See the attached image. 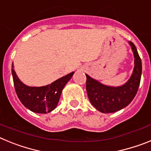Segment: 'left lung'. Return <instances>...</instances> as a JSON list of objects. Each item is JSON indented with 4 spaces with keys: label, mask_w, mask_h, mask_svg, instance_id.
<instances>
[{
    "label": "left lung",
    "mask_w": 151,
    "mask_h": 151,
    "mask_svg": "<svg viewBox=\"0 0 151 151\" xmlns=\"http://www.w3.org/2000/svg\"><path fill=\"white\" fill-rule=\"evenodd\" d=\"M134 57V67L132 76L122 86L112 87L101 84L86 75V91L89 101L98 111L114 113L127 106L134 99L141 82L142 64L135 45L129 41Z\"/></svg>",
    "instance_id": "1"
}]
</instances>
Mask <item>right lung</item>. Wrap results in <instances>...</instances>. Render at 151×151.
<instances>
[{"label":"right lung","mask_w":151,"mask_h":151,"mask_svg":"<svg viewBox=\"0 0 151 151\" xmlns=\"http://www.w3.org/2000/svg\"><path fill=\"white\" fill-rule=\"evenodd\" d=\"M73 74L74 72L45 86L29 87L19 80L12 64L13 84L19 99L26 108L37 113H47L55 109L64 86Z\"/></svg>","instance_id":"obj_1"}]
</instances>
